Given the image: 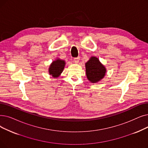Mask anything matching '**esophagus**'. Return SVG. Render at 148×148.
I'll list each match as a JSON object with an SVG mask.
<instances>
[{"instance_id": "obj_1", "label": "esophagus", "mask_w": 148, "mask_h": 148, "mask_svg": "<svg viewBox=\"0 0 148 148\" xmlns=\"http://www.w3.org/2000/svg\"><path fill=\"white\" fill-rule=\"evenodd\" d=\"M80 60V57H76V58H74V61L75 62V63H79Z\"/></svg>"}]
</instances>
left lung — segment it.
I'll use <instances>...</instances> for the list:
<instances>
[{
    "label": "left lung",
    "instance_id": "8db88e82",
    "mask_svg": "<svg viewBox=\"0 0 148 148\" xmlns=\"http://www.w3.org/2000/svg\"><path fill=\"white\" fill-rule=\"evenodd\" d=\"M86 74L91 83H97L105 75L106 69L96 57H91L85 63Z\"/></svg>",
    "mask_w": 148,
    "mask_h": 148
}]
</instances>
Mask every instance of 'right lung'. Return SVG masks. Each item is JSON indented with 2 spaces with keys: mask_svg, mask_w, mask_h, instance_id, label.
Masks as SVG:
<instances>
[{
  "mask_svg": "<svg viewBox=\"0 0 148 148\" xmlns=\"http://www.w3.org/2000/svg\"><path fill=\"white\" fill-rule=\"evenodd\" d=\"M65 61L57 59L53 61L49 68V74L54 78H57L63 72L65 66Z\"/></svg>",
  "mask_w": 148,
  "mask_h": 148,
  "instance_id": "1",
  "label": "right lung"
}]
</instances>
